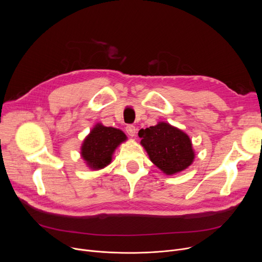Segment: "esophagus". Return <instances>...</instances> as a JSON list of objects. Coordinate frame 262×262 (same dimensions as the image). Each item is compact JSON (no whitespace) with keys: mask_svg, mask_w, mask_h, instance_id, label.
Listing matches in <instances>:
<instances>
[{"mask_svg":"<svg viewBox=\"0 0 262 262\" xmlns=\"http://www.w3.org/2000/svg\"><path fill=\"white\" fill-rule=\"evenodd\" d=\"M126 133L128 134V136L130 137H135L136 133H137V128L134 125H127L126 126Z\"/></svg>","mask_w":262,"mask_h":262,"instance_id":"1","label":"esophagus"}]
</instances>
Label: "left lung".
<instances>
[{"mask_svg":"<svg viewBox=\"0 0 262 262\" xmlns=\"http://www.w3.org/2000/svg\"><path fill=\"white\" fill-rule=\"evenodd\" d=\"M138 135L150 161L167 175L187 169L194 159L189 137L168 123L140 129Z\"/></svg>","mask_w":262,"mask_h":262,"instance_id":"left-lung-1","label":"left lung"}]
</instances>
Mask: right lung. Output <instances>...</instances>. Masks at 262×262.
Returning a JSON list of instances; mask_svg holds the SVG:
<instances>
[{
    "mask_svg": "<svg viewBox=\"0 0 262 262\" xmlns=\"http://www.w3.org/2000/svg\"><path fill=\"white\" fill-rule=\"evenodd\" d=\"M125 140L126 136L122 130L98 124L82 143L81 157L91 169H102L112 161L117 146Z\"/></svg>",
    "mask_w": 262,
    "mask_h": 262,
    "instance_id": "1",
    "label": "right lung"
}]
</instances>
